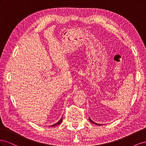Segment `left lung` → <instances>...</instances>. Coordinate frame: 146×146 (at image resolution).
I'll return each mask as SVG.
<instances>
[{"label":"left lung","mask_w":146,"mask_h":146,"mask_svg":"<svg viewBox=\"0 0 146 146\" xmlns=\"http://www.w3.org/2000/svg\"><path fill=\"white\" fill-rule=\"evenodd\" d=\"M89 120H90V121L91 122H92V123H94V124H96V125H102V124H100V123H96V122H94V121H92L91 119L89 117Z\"/></svg>","instance_id":"obj_1"}]
</instances>
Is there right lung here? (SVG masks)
<instances>
[{
  "label": "right lung",
  "mask_w": 146,
  "mask_h": 146,
  "mask_svg": "<svg viewBox=\"0 0 146 146\" xmlns=\"http://www.w3.org/2000/svg\"><path fill=\"white\" fill-rule=\"evenodd\" d=\"M62 121H63V119H62V118H61L58 122H56V123H55V124H54V125H52V127H55V126H56V125H59L60 123H61V122H62Z\"/></svg>",
  "instance_id": "add662e5"
}]
</instances>
